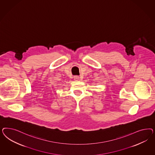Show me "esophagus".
I'll use <instances>...</instances> for the list:
<instances>
[{
    "label": "esophagus",
    "mask_w": 155,
    "mask_h": 155,
    "mask_svg": "<svg viewBox=\"0 0 155 155\" xmlns=\"http://www.w3.org/2000/svg\"><path fill=\"white\" fill-rule=\"evenodd\" d=\"M74 79L75 81H78V80H79V77L78 76H74Z\"/></svg>",
    "instance_id": "1"
}]
</instances>
